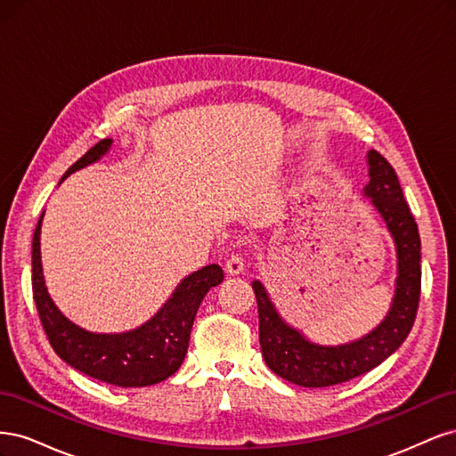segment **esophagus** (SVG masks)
Segmentation results:
<instances>
[{
  "label": "esophagus",
  "instance_id": "1",
  "mask_svg": "<svg viewBox=\"0 0 456 456\" xmlns=\"http://www.w3.org/2000/svg\"><path fill=\"white\" fill-rule=\"evenodd\" d=\"M243 268H245V260H243L241 255H232V256H228V260H226V272H228L230 275L241 273Z\"/></svg>",
  "mask_w": 456,
  "mask_h": 456
}]
</instances>
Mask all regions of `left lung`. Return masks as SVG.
<instances>
[{
    "mask_svg": "<svg viewBox=\"0 0 456 456\" xmlns=\"http://www.w3.org/2000/svg\"><path fill=\"white\" fill-rule=\"evenodd\" d=\"M367 163L369 184L363 188V196L370 200L384 220L394 238L397 256L395 295L382 323L365 337L346 344H315L295 327L287 325L265 285L253 281L258 306V338L265 362L275 375L305 388H323L365 375L402 346L417 317L422 272L420 236L415 216L411 215L397 175L386 158L370 150Z\"/></svg>",
    "mask_w": 456,
    "mask_h": 456,
    "instance_id": "left-lung-1",
    "label": "left lung"
}]
</instances>
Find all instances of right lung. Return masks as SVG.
Segmentation results:
<instances>
[{"label": "right lung", "mask_w": 456, "mask_h": 456, "mask_svg": "<svg viewBox=\"0 0 456 456\" xmlns=\"http://www.w3.org/2000/svg\"><path fill=\"white\" fill-rule=\"evenodd\" d=\"M110 146L112 139L94 144L64 173L62 181L99 161ZM41 220L44 215L37 220L32 240V291L41 325L61 360L87 377L121 388L151 386L175 375L184 362L190 330L203 297L224 280L223 268L209 265L186 275L171 298L141 327L127 333H91L64 317L47 293L39 249Z\"/></svg>", "instance_id": "obj_1"}]
</instances>
